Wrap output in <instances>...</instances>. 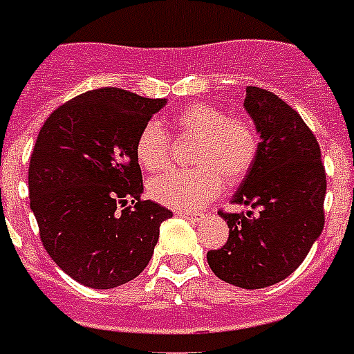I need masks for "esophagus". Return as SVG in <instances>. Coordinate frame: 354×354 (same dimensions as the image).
I'll return each instance as SVG.
<instances>
[{
  "mask_svg": "<svg viewBox=\"0 0 354 354\" xmlns=\"http://www.w3.org/2000/svg\"><path fill=\"white\" fill-rule=\"evenodd\" d=\"M177 215H183V217H187L189 221L192 223H200L204 221V213H189V212H177Z\"/></svg>",
  "mask_w": 354,
  "mask_h": 354,
  "instance_id": "esophagus-1",
  "label": "esophagus"
}]
</instances>
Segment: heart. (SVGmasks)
<instances>
[{"instance_id": "obj_1", "label": "heart", "mask_w": 354, "mask_h": 354, "mask_svg": "<svg viewBox=\"0 0 354 354\" xmlns=\"http://www.w3.org/2000/svg\"><path fill=\"white\" fill-rule=\"evenodd\" d=\"M175 129L196 141L192 169H169L149 181V194L173 209H198L212 202L227 185L248 177L257 158L259 142L253 127L242 118H229L225 110L196 102L175 116ZM171 139L158 122H149L137 137L135 154L139 164L154 171L164 167Z\"/></svg>"}]
</instances>
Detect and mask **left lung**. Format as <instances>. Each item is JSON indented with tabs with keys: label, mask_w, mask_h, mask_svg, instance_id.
<instances>
[{
	"label": "left lung",
	"mask_w": 354,
	"mask_h": 354,
	"mask_svg": "<svg viewBox=\"0 0 354 354\" xmlns=\"http://www.w3.org/2000/svg\"><path fill=\"white\" fill-rule=\"evenodd\" d=\"M244 109L261 142L230 202L257 213H221L229 240L207 252V265L229 284L259 290L290 277L320 236L326 173L317 137L290 104L248 87Z\"/></svg>",
	"instance_id": "left-lung-1"
}]
</instances>
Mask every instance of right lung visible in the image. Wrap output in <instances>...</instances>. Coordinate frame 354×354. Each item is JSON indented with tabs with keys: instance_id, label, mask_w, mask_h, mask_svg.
<instances>
[{
	"instance_id": "1",
	"label": "right lung",
	"mask_w": 354,
	"mask_h": 354,
	"mask_svg": "<svg viewBox=\"0 0 354 354\" xmlns=\"http://www.w3.org/2000/svg\"><path fill=\"white\" fill-rule=\"evenodd\" d=\"M165 102L104 87L59 106L39 129L30 158V209L53 261L87 288L110 290L139 277L160 225L173 215L141 200L135 154L139 133Z\"/></svg>"
}]
</instances>
